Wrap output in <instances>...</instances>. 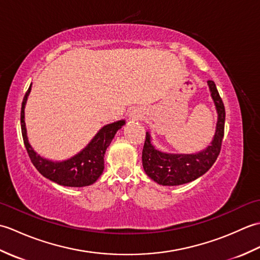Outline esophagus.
Here are the masks:
<instances>
[{
	"label": "esophagus",
	"mask_w": 260,
	"mask_h": 260,
	"mask_svg": "<svg viewBox=\"0 0 260 260\" xmlns=\"http://www.w3.org/2000/svg\"><path fill=\"white\" fill-rule=\"evenodd\" d=\"M132 117H136V115H132Z\"/></svg>",
	"instance_id": "1"
}]
</instances>
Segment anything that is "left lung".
<instances>
[{
    "label": "left lung",
    "mask_w": 260,
    "mask_h": 260,
    "mask_svg": "<svg viewBox=\"0 0 260 260\" xmlns=\"http://www.w3.org/2000/svg\"><path fill=\"white\" fill-rule=\"evenodd\" d=\"M209 89L218 113V121L213 140L206 150L194 154H171L156 150L151 143V135L146 132L142 162L145 173L161 185H181L200 178L212 167L221 150L224 134L225 110L217 87L208 80Z\"/></svg>",
    "instance_id": "left-lung-1"
}]
</instances>
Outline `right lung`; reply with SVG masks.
Masks as SVG:
<instances>
[{"label": "right lung", "mask_w": 260, "mask_h": 260, "mask_svg": "<svg viewBox=\"0 0 260 260\" xmlns=\"http://www.w3.org/2000/svg\"><path fill=\"white\" fill-rule=\"evenodd\" d=\"M31 86L32 84L25 92L23 102H22L21 131L26 152L29 154L32 164L45 178L56 182L60 185L81 187L95 183L104 171L105 152L112 143L116 132L125 125V120H118L104 126L84 150L76 154L75 156L66 159V161L53 162L50 159L43 158L38 155L31 147L26 136L24 107L27 96L31 91Z\"/></svg>", "instance_id": "obj_1"}]
</instances>
